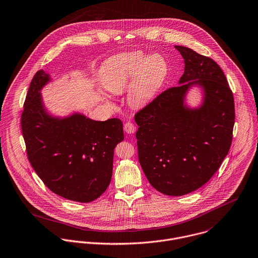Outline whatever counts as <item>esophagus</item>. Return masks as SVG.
Wrapping results in <instances>:
<instances>
[{"label": "esophagus", "mask_w": 258, "mask_h": 258, "mask_svg": "<svg viewBox=\"0 0 258 258\" xmlns=\"http://www.w3.org/2000/svg\"><path fill=\"white\" fill-rule=\"evenodd\" d=\"M124 131L127 134H134L136 131V127L132 122H126L124 124Z\"/></svg>", "instance_id": "34e87169"}]
</instances>
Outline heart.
<instances>
[{
  "label": "heart",
  "mask_w": 258,
  "mask_h": 258,
  "mask_svg": "<svg viewBox=\"0 0 258 258\" xmlns=\"http://www.w3.org/2000/svg\"><path fill=\"white\" fill-rule=\"evenodd\" d=\"M167 77L168 63L159 53H124L109 60L101 72L102 85L111 94L121 95L129 88L126 101L133 110L150 105Z\"/></svg>",
  "instance_id": "b5f03b06"
}]
</instances>
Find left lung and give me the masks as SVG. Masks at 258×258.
Masks as SVG:
<instances>
[{
    "label": "left lung",
    "instance_id": "8db88e82",
    "mask_svg": "<svg viewBox=\"0 0 258 258\" xmlns=\"http://www.w3.org/2000/svg\"><path fill=\"white\" fill-rule=\"evenodd\" d=\"M184 59V74L135 115L140 165L149 183L169 196L203 186L228 154L235 119L234 99L221 68L192 49L175 46ZM202 91L191 107L186 95Z\"/></svg>",
    "mask_w": 258,
    "mask_h": 258
}]
</instances>
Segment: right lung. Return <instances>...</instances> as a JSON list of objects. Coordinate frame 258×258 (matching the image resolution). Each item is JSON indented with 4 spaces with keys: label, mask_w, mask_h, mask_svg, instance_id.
<instances>
[{
    "label": "right lung",
    "mask_w": 258,
    "mask_h": 258,
    "mask_svg": "<svg viewBox=\"0 0 258 258\" xmlns=\"http://www.w3.org/2000/svg\"><path fill=\"white\" fill-rule=\"evenodd\" d=\"M51 82L42 69L29 87L21 120L28 158L52 192L91 202L110 184L114 149L124 140L123 123L118 118L96 121L80 112L52 114L41 93Z\"/></svg>",
    "instance_id": "1"
}]
</instances>
